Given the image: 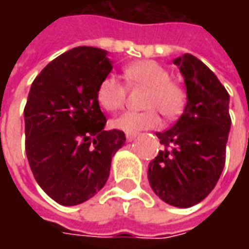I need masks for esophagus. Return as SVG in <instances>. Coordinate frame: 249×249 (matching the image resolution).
<instances>
[{
	"label": "esophagus",
	"instance_id": "esophagus-1",
	"mask_svg": "<svg viewBox=\"0 0 249 249\" xmlns=\"http://www.w3.org/2000/svg\"><path fill=\"white\" fill-rule=\"evenodd\" d=\"M136 137H137V133H127V134H126L127 141H133V140H136Z\"/></svg>",
	"mask_w": 249,
	"mask_h": 249
}]
</instances>
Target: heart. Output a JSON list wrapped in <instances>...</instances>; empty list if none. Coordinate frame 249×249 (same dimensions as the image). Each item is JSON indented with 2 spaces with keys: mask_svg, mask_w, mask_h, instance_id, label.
<instances>
[{
  "mask_svg": "<svg viewBox=\"0 0 249 249\" xmlns=\"http://www.w3.org/2000/svg\"><path fill=\"white\" fill-rule=\"evenodd\" d=\"M123 74L130 87H144L148 90L142 104L144 108L149 109L122 113L110 120L113 129L124 133H139L158 126L159 118L155 110L167 119L180 113L184 105V92L177 84L170 82V74L163 66L154 61H139L126 66ZM95 95L101 108L113 112L123 107L126 87L115 76H105L98 84Z\"/></svg>",
  "mask_w": 249,
  "mask_h": 249,
  "instance_id": "b5f03b06",
  "label": "heart"
}]
</instances>
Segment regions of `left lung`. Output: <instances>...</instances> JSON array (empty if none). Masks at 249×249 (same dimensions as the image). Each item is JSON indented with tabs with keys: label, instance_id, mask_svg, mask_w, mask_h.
Returning <instances> with one entry per match:
<instances>
[{
	"label": "left lung",
	"instance_id": "left-lung-1",
	"mask_svg": "<svg viewBox=\"0 0 249 249\" xmlns=\"http://www.w3.org/2000/svg\"><path fill=\"white\" fill-rule=\"evenodd\" d=\"M184 77L187 104L169 130L157 133L163 149L148 165L152 191L169 205L201 202L222 175L230 131L229 92L205 63L191 53L173 61Z\"/></svg>",
	"mask_w": 249,
	"mask_h": 249
}]
</instances>
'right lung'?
Masks as SVG:
<instances>
[{"label":"right lung","mask_w":249,"mask_h":249,"mask_svg":"<svg viewBox=\"0 0 249 249\" xmlns=\"http://www.w3.org/2000/svg\"><path fill=\"white\" fill-rule=\"evenodd\" d=\"M112 71L105 50L76 47L34 79L24 107L26 155L38 186L58 204L90 199L105 186L122 130H105L97 87Z\"/></svg>","instance_id":"obj_1"}]
</instances>
